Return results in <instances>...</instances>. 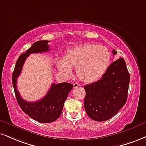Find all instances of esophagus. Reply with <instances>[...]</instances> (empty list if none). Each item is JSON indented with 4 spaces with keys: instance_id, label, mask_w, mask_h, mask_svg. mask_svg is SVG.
Wrapping results in <instances>:
<instances>
[{
    "instance_id": "1",
    "label": "esophagus",
    "mask_w": 146,
    "mask_h": 146,
    "mask_svg": "<svg viewBox=\"0 0 146 146\" xmlns=\"http://www.w3.org/2000/svg\"><path fill=\"white\" fill-rule=\"evenodd\" d=\"M79 86H80V85L79 84L76 83V82L73 84V88H77V87H79Z\"/></svg>"
}]
</instances>
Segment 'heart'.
<instances>
[{
	"label": "heart",
	"instance_id": "b5f03b06",
	"mask_svg": "<svg viewBox=\"0 0 146 146\" xmlns=\"http://www.w3.org/2000/svg\"><path fill=\"white\" fill-rule=\"evenodd\" d=\"M111 53L106 47L84 44L66 52L64 58H57L58 71L65 76L72 74L75 68L78 79L84 83H92L101 79L110 66Z\"/></svg>",
	"mask_w": 146,
	"mask_h": 146
}]
</instances>
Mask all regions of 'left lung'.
Returning <instances> with one entry per match:
<instances>
[{"label": "left lung", "mask_w": 146, "mask_h": 146, "mask_svg": "<svg viewBox=\"0 0 146 146\" xmlns=\"http://www.w3.org/2000/svg\"><path fill=\"white\" fill-rule=\"evenodd\" d=\"M112 52L113 55L117 54L115 50ZM129 82L126 62L120 58L109 66L99 80L84 86V108L87 115L98 122L111 118L125 105Z\"/></svg>", "instance_id": "left-lung-1"}]
</instances>
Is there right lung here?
Segmentation results:
<instances>
[{
  "label": "right lung",
  "mask_w": 146,
  "mask_h": 146,
  "mask_svg": "<svg viewBox=\"0 0 146 146\" xmlns=\"http://www.w3.org/2000/svg\"><path fill=\"white\" fill-rule=\"evenodd\" d=\"M50 41L35 42L30 48L17 59L12 75V83L15 97L21 109L29 116L41 123H50L57 120L62 113L64 103L68 93L73 88V84L63 82L52 84L48 92L43 99L35 102H29L21 97L17 89V79L22 71L26 59L31 54L42 53L50 51Z\"/></svg>",
  "instance_id": "obj_1"
}]
</instances>
